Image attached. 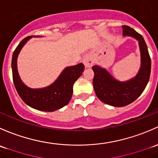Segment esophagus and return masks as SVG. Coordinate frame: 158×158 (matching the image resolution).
I'll return each mask as SVG.
<instances>
[{
  "instance_id": "1",
  "label": "esophagus",
  "mask_w": 158,
  "mask_h": 158,
  "mask_svg": "<svg viewBox=\"0 0 158 158\" xmlns=\"http://www.w3.org/2000/svg\"><path fill=\"white\" fill-rule=\"evenodd\" d=\"M83 62H84V65H85L86 68H90L92 67V65L94 64V61H93V59L90 56L85 57V58H84Z\"/></svg>"
}]
</instances>
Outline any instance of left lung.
Returning a JSON list of instances; mask_svg holds the SVG:
<instances>
[{"instance_id":"1","label":"left lung","mask_w":158,"mask_h":158,"mask_svg":"<svg viewBox=\"0 0 158 158\" xmlns=\"http://www.w3.org/2000/svg\"><path fill=\"white\" fill-rule=\"evenodd\" d=\"M123 35L124 37H132L139 42L141 66L138 74L130 80L121 81L115 79L106 68L100 65L92 67L96 95L103 103L116 107L128 105L142 94L148 83L152 68L150 55L142 35L128 26L123 27Z\"/></svg>"}]
</instances>
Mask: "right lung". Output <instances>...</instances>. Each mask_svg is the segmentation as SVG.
I'll return each instance as SVG.
<instances>
[{
    "mask_svg": "<svg viewBox=\"0 0 158 158\" xmlns=\"http://www.w3.org/2000/svg\"><path fill=\"white\" fill-rule=\"evenodd\" d=\"M32 37L23 40L16 48L12 57L13 80L17 93L23 101L29 106L44 112H53L62 108L69 103L73 94V85L84 70L82 63L66 67L49 86L43 88H31L22 81L17 70V58L23 47Z\"/></svg>",
    "mask_w": 158,
    "mask_h": 158,
    "instance_id": "add662e5",
    "label": "right lung"
}]
</instances>
